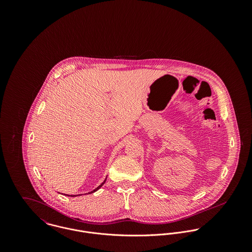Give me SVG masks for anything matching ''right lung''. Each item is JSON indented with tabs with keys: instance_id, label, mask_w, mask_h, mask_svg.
I'll use <instances>...</instances> for the list:
<instances>
[{
	"instance_id": "right-lung-1",
	"label": "right lung",
	"mask_w": 252,
	"mask_h": 252,
	"mask_svg": "<svg viewBox=\"0 0 252 252\" xmlns=\"http://www.w3.org/2000/svg\"><path fill=\"white\" fill-rule=\"evenodd\" d=\"M105 181H106V180H105ZM105 181H104V182H103V183H102V184H101V185H100V186H98V187H97V188H96V189H94V190H93V191H92V192H90V193H93V192H95V191H97V190H98V189H99V188H101V186H102V185H103V184H104V183H105ZM71 196H72V195H71Z\"/></svg>"
}]
</instances>
